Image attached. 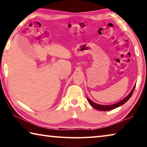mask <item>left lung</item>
I'll return each mask as SVG.
<instances>
[{
	"mask_svg": "<svg viewBox=\"0 0 147 147\" xmlns=\"http://www.w3.org/2000/svg\"><path fill=\"white\" fill-rule=\"evenodd\" d=\"M135 87H136V85L134 86V88H133V90H131V92L129 93V94L128 95L127 97H125L124 99L121 100V101H120V102H117V103H116V104H114V105H107V106H106V105H100L96 104V103L94 102L93 101H92V100L90 99H88V98H87V100H88V101L89 102V104H90L94 108L96 109V110H100V111H109V110H113V109H115V108L119 107V106H122V105H123V104H124V103H125L126 102H127V100L131 98V97L132 96V95H133V92L134 90Z\"/></svg>",
	"mask_w": 147,
	"mask_h": 147,
	"instance_id": "left-lung-1",
	"label": "left lung"
}]
</instances>
